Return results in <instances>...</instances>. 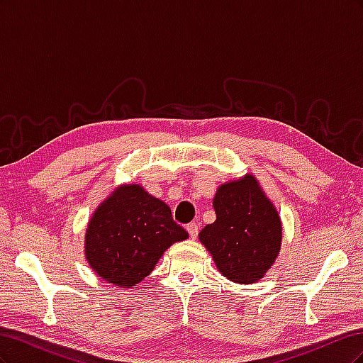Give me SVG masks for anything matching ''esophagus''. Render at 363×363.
Masks as SVG:
<instances>
[{"label":"esophagus","mask_w":363,"mask_h":363,"mask_svg":"<svg viewBox=\"0 0 363 363\" xmlns=\"http://www.w3.org/2000/svg\"><path fill=\"white\" fill-rule=\"evenodd\" d=\"M186 230H188V233L192 239L199 236V224H196V223H189L188 225H186Z\"/></svg>","instance_id":"34e87169"}]
</instances>
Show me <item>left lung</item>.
Segmentation results:
<instances>
[{
    "label": "left lung",
    "instance_id": "1",
    "mask_svg": "<svg viewBox=\"0 0 363 363\" xmlns=\"http://www.w3.org/2000/svg\"><path fill=\"white\" fill-rule=\"evenodd\" d=\"M215 223L200 232L218 269L228 280L257 281L276 260L281 242V223L252 175L218 189Z\"/></svg>",
    "mask_w": 363,
    "mask_h": 363
}]
</instances>
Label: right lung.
I'll return each mask as SVG.
<instances>
[{
    "instance_id": "1",
    "label": "right lung",
    "mask_w": 363,
    "mask_h": 363,
    "mask_svg": "<svg viewBox=\"0 0 363 363\" xmlns=\"http://www.w3.org/2000/svg\"><path fill=\"white\" fill-rule=\"evenodd\" d=\"M188 238L171 208L140 186H121L96 208L86 230V259L106 281L133 286L163 251Z\"/></svg>"
}]
</instances>
